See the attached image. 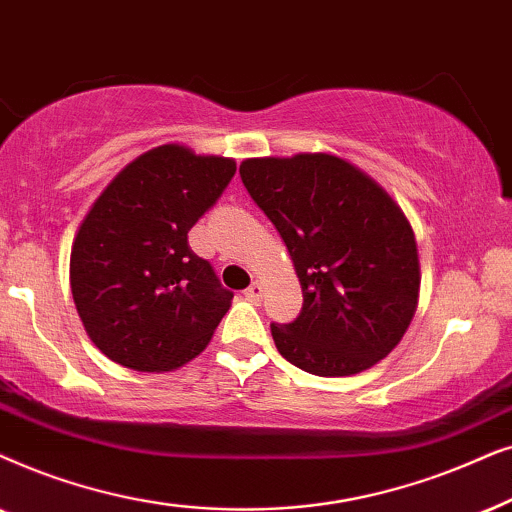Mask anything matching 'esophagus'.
<instances>
[{"label": "esophagus", "instance_id": "esophagus-1", "mask_svg": "<svg viewBox=\"0 0 512 512\" xmlns=\"http://www.w3.org/2000/svg\"><path fill=\"white\" fill-rule=\"evenodd\" d=\"M262 292H264V285L260 281H255L248 290H243V295H245V299H250V302H260Z\"/></svg>", "mask_w": 512, "mask_h": 512}]
</instances>
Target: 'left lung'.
Masks as SVG:
<instances>
[{"label":"left lung","mask_w":512,"mask_h":512,"mask_svg":"<svg viewBox=\"0 0 512 512\" xmlns=\"http://www.w3.org/2000/svg\"><path fill=\"white\" fill-rule=\"evenodd\" d=\"M241 180L302 285L299 316L271 325L278 353L318 377H351L384 360L419 304L417 238L403 208L330 152L245 159Z\"/></svg>","instance_id":"1"}]
</instances>
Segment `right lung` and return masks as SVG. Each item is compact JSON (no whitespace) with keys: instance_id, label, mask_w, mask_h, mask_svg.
<instances>
[{"instance_id":"right-lung-1","label":"right lung","mask_w":512,"mask_h":512,"mask_svg":"<svg viewBox=\"0 0 512 512\" xmlns=\"http://www.w3.org/2000/svg\"><path fill=\"white\" fill-rule=\"evenodd\" d=\"M236 161L168 142L140 154L88 208L70 252L86 335L135 372H173L206 349L231 306L189 229L220 199Z\"/></svg>"}]
</instances>
